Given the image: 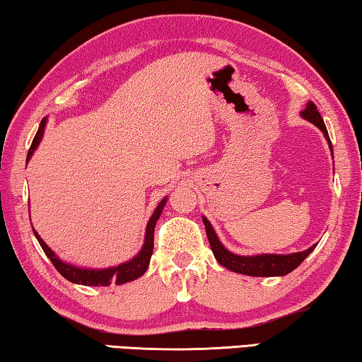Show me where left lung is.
I'll use <instances>...</instances> for the list:
<instances>
[{
	"instance_id": "1",
	"label": "left lung",
	"mask_w": 362,
	"mask_h": 362,
	"mask_svg": "<svg viewBox=\"0 0 362 362\" xmlns=\"http://www.w3.org/2000/svg\"><path fill=\"white\" fill-rule=\"evenodd\" d=\"M301 117L306 118L308 122L315 123V125L321 129L324 133L325 139L329 142V147L332 151V142L329 138L327 128L324 125V120L321 114H319L316 105L313 103L306 104V109L301 112ZM332 156H334V151H332ZM204 224L206 229V237H209L211 252L218 259V263L223 264L224 268L229 271L239 272V274H247V276H258V277H272V276H286L288 272H292L295 268L303 263V259L315 250L316 244L308 248L305 252L298 253H290V255H253V257H240V255L230 253L229 250L224 248V245L218 239L215 229L211 228L210 221L204 216Z\"/></svg>"
}]
</instances>
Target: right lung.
Masks as SVG:
<instances>
[{
    "label": "right lung",
    "instance_id": "add662e5",
    "mask_svg": "<svg viewBox=\"0 0 362 362\" xmlns=\"http://www.w3.org/2000/svg\"><path fill=\"white\" fill-rule=\"evenodd\" d=\"M45 127H46V118H43L40 123L38 132H37V134H35L30 149H28L27 160H30L35 149H37L40 144L41 138H43ZM165 204H167V197H165L162 202L157 205L156 211L152 213L151 220H149V223H147L146 239H144V245H142L141 252L136 255L134 258L129 259V262L114 266V268L88 269V268H76V266H74V264L64 263L62 259H59L57 255L45 244L43 239H41L37 230L33 229V233H35V237H37V240L40 242L41 248H43V252L46 253V257L51 259V263L54 264V268L61 272V274L67 281L74 282V284H81V286H94V287H107V286H110V284H117V286H120V284L138 279V277L144 274L147 268H149V262H151V257L153 252V229H156L157 220L160 218V215H162Z\"/></svg>",
    "mask_w": 362,
    "mask_h": 362
}]
</instances>
